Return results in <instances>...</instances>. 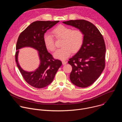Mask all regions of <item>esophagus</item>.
<instances>
[{"label":"esophagus","mask_w":122,"mask_h":122,"mask_svg":"<svg viewBox=\"0 0 122 122\" xmlns=\"http://www.w3.org/2000/svg\"><path fill=\"white\" fill-rule=\"evenodd\" d=\"M67 63V62L66 61H65V60H63L62 61V64L63 65H65Z\"/></svg>","instance_id":"obj_1"}]
</instances>
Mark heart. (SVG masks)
I'll use <instances>...</instances> for the list:
<instances>
[{
  "label": "heart",
  "mask_w": 122,
  "mask_h": 122,
  "mask_svg": "<svg viewBox=\"0 0 122 122\" xmlns=\"http://www.w3.org/2000/svg\"><path fill=\"white\" fill-rule=\"evenodd\" d=\"M53 36L57 40L62 39L61 48L57 50L54 53L55 58L64 60L68 57L72 52L76 53L82 47L84 41V35L80 29L72 30L71 28L60 25L53 31ZM43 41L46 48L53 51L56 49L55 41L53 36L49 33H45Z\"/></svg>",
  "instance_id": "obj_1"
}]
</instances>
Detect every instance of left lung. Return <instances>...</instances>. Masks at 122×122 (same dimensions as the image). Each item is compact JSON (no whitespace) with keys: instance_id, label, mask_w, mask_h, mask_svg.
<instances>
[{"instance_id":"obj_1","label":"left lung","mask_w":122,"mask_h":122,"mask_svg":"<svg viewBox=\"0 0 122 122\" xmlns=\"http://www.w3.org/2000/svg\"><path fill=\"white\" fill-rule=\"evenodd\" d=\"M63 23L78 28L83 33L82 47L68 63L72 67L69 76L71 82L79 87H87L95 82L105 68V41L99 30L89 21L76 20Z\"/></svg>"}]
</instances>
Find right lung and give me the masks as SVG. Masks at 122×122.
<instances>
[{
	"label": "right lung",
	"instance_id": "1",
	"mask_svg": "<svg viewBox=\"0 0 122 122\" xmlns=\"http://www.w3.org/2000/svg\"><path fill=\"white\" fill-rule=\"evenodd\" d=\"M59 22H34L21 33L17 40L15 55L17 66L26 82L35 88H42L50 84L62 64L60 60L55 59L48 53L43 41L44 33ZM27 46L34 47L39 51L40 65L37 70L33 72L24 71L18 62V50Z\"/></svg>",
	"mask_w": 122,
	"mask_h": 122
}]
</instances>
